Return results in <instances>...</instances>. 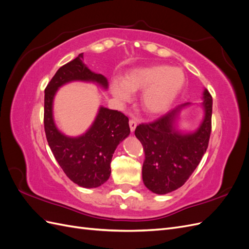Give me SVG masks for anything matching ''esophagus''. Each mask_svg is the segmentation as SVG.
<instances>
[{
  "label": "esophagus",
  "mask_w": 249,
  "mask_h": 249,
  "mask_svg": "<svg viewBox=\"0 0 249 249\" xmlns=\"http://www.w3.org/2000/svg\"><path fill=\"white\" fill-rule=\"evenodd\" d=\"M129 124H130L131 132H134L135 129H136V126H137V122H136V120H134V119H130Z\"/></svg>",
  "instance_id": "obj_1"
}]
</instances>
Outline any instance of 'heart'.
Returning a JSON list of instances; mask_svg holds the SVG:
<instances>
[{
    "label": "heart",
    "mask_w": 249,
    "mask_h": 249,
    "mask_svg": "<svg viewBox=\"0 0 249 249\" xmlns=\"http://www.w3.org/2000/svg\"><path fill=\"white\" fill-rule=\"evenodd\" d=\"M184 85L185 74L182 70L159 64L127 71L123 83H112L111 91L118 102L124 104L131 101V93L143 90V110L150 115H158L171 106Z\"/></svg>",
    "instance_id": "1"
}]
</instances>
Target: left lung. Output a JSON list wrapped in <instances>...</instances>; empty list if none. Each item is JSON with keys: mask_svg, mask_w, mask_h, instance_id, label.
<instances>
[{"mask_svg": "<svg viewBox=\"0 0 249 249\" xmlns=\"http://www.w3.org/2000/svg\"><path fill=\"white\" fill-rule=\"evenodd\" d=\"M186 103L149 124H141L135 130L144 150L142 166L143 183L156 194H166L182 187L197 167L209 145L212 129V95L203 91L205 117L198 129L180 133L176 120Z\"/></svg>", "mask_w": 249, "mask_h": 249, "instance_id": "8db88e82", "label": "left lung"}]
</instances>
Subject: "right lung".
<instances>
[{"label":"right lung","instance_id":"right-lung-1","mask_svg":"<svg viewBox=\"0 0 249 249\" xmlns=\"http://www.w3.org/2000/svg\"><path fill=\"white\" fill-rule=\"evenodd\" d=\"M72 81L93 82L108 88L106 77L83 63V53L60 67L44 90V131L53 155L69 178L81 187L96 188L108 180L113 154L119 142L129 136V118L120 111L101 107L85 134L65 136L54 123L53 101L58 88Z\"/></svg>","mask_w":249,"mask_h":249}]
</instances>
